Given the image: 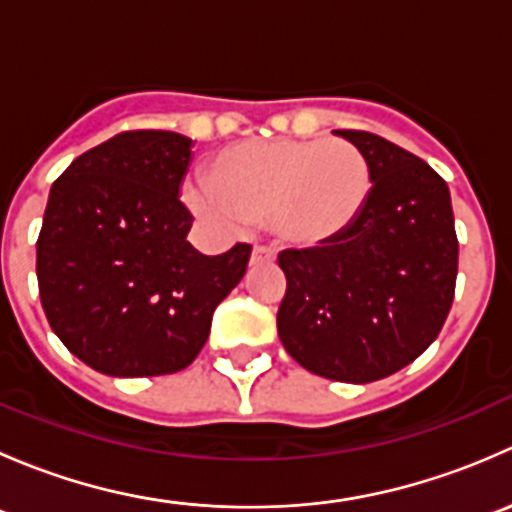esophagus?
Wrapping results in <instances>:
<instances>
[{"instance_id":"1","label":"esophagus","mask_w":512,"mask_h":512,"mask_svg":"<svg viewBox=\"0 0 512 512\" xmlns=\"http://www.w3.org/2000/svg\"><path fill=\"white\" fill-rule=\"evenodd\" d=\"M277 257V250L270 245H255V250H252V265H262V262H275Z\"/></svg>"}]
</instances>
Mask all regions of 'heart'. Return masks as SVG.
Listing matches in <instances>:
<instances>
[{
	"mask_svg": "<svg viewBox=\"0 0 512 512\" xmlns=\"http://www.w3.org/2000/svg\"><path fill=\"white\" fill-rule=\"evenodd\" d=\"M209 178L185 185L200 218L220 227L270 220L294 245L337 240L364 213L369 160L347 141H245L215 156Z\"/></svg>",
	"mask_w": 512,
	"mask_h": 512,
	"instance_id": "b5f03b06",
	"label": "heart"
}]
</instances>
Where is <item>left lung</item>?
<instances>
[{"label":"left lung","mask_w":512,"mask_h":512,"mask_svg":"<svg viewBox=\"0 0 512 512\" xmlns=\"http://www.w3.org/2000/svg\"><path fill=\"white\" fill-rule=\"evenodd\" d=\"M337 136L369 160V203L337 240L280 252L277 332L312 374L369 384L438 337L456 292L458 237L451 193L431 165L376 133Z\"/></svg>","instance_id":"obj_1"}]
</instances>
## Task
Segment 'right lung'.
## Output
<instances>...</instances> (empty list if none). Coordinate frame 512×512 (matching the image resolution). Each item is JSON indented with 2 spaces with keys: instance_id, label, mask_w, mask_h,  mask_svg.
Masks as SVG:
<instances>
[{
  "instance_id": "right-lung-1",
  "label": "right lung",
  "mask_w": 512,
  "mask_h": 512,
  "mask_svg": "<svg viewBox=\"0 0 512 512\" xmlns=\"http://www.w3.org/2000/svg\"><path fill=\"white\" fill-rule=\"evenodd\" d=\"M193 141L126 131L81 153L54 180L36 240L46 319L71 354L108 376L185 369L252 247L200 255L180 183Z\"/></svg>"
}]
</instances>
